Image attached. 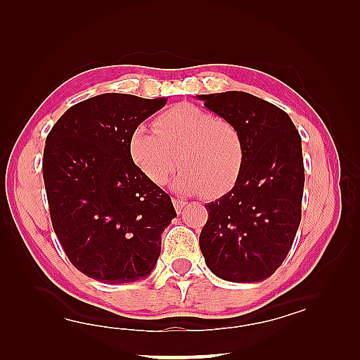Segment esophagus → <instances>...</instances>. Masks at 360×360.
Returning <instances> with one entry per match:
<instances>
[{"mask_svg":"<svg viewBox=\"0 0 360 360\" xmlns=\"http://www.w3.org/2000/svg\"><path fill=\"white\" fill-rule=\"evenodd\" d=\"M173 205H174V209H176V212H178V213H181V210L186 207V205H187V202H186L184 200H179V198H174V200H173Z\"/></svg>","mask_w":360,"mask_h":360,"instance_id":"esophagus-1","label":"esophagus"}]
</instances>
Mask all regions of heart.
<instances>
[{
	"label": "heart",
	"instance_id": "b5f03b06",
	"mask_svg": "<svg viewBox=\"0 0 360 360\" xmlns=\"http://www.w3.org/2000/svg\"><path fill=\"white\" fill-rule=\"evenodd\" d=\"M155 129L137 125L128 137V155L145 178L156 186L182 168L173 187L181 193L218 198L238 179L244 145L231 122L200 106L179 103L155 119Z\"/></svg>",
	"mask_w": 360,
	"mask_h": 360
}]
</instances>
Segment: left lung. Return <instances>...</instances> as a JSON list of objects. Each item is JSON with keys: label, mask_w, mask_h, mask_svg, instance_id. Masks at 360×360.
<instances>
[{"label": "left lung", "mask_w": 360, "mask_h": 360, "mask_svg": "<svg viewBox=\"0 0 360 360\" xmlns=\"http://www.w3.org/2000/svg\"><path fill=\"white\" fill-rule=\"evenodd\" d=\"M241 134L244 160L231 192L205 209L200 248L226 281L269 278L285 262L302 219V137L288 114L243 91L196 96Z\"/></svg>", "instance_id": "1"}]
</instances>
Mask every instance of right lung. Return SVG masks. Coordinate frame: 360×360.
Here are the masks:
<instances>
[{
    "label": "right lung",
    "instance_id": "add662e5",
    "mask_svg": "<svg viewBox=\"0 0 360 360\" xmlns=\"http://www.w3.org/2000/svg\"><path fill=\"white\" fill-rule=\"evenodd\" d=\"M167 103L108 93L71 106L46 137L43 179L52 227L70 262L110 285L148 277L176 210L137 170L128 137Z\"/></svg>",
    "mask_w": 360,
    "mask_h": 360
}]
</instances>
